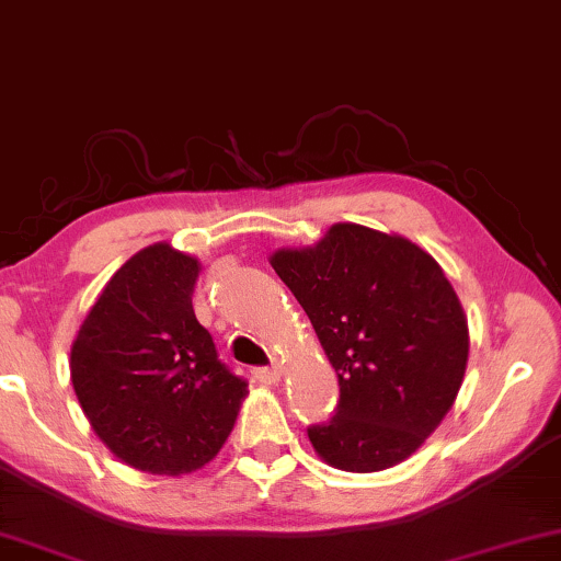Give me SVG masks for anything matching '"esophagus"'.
I'll return each mask as SVG.
<instances>
[{
	"label": "esophagus",
	"mask_w": 561,
	"mask_h": 561,
	"mask_svg": "<svg viewBox=\"0 0 561 561\" xmlns=\"http://www.w3.org/2000/svg\"><path fill=\"white\" fill-rule=\"evenodd\" d=\"M280 367H265V369H255V379L263 381V385H278L280 381Z\"/></svg>",
	"instance_id": "1"
}]
</instances>
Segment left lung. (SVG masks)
<instances>
[{"mask_svg":"<svg viewBox=\"0 0 561 561\" xmlns=\"http://www.w3.org/2000/svg\"><path fill=\"white\" fill-rule=\"evenodd\" d=\"M339 377L334 417L308 427L329 466L375 473L410 458L456 402L468 321L433 255L400 234L339 222L313 248L275 250Z\"/></svg>","mask_w":561,"mask_h":561,"instance_id":"1","label":"left lung"}]
</instances>
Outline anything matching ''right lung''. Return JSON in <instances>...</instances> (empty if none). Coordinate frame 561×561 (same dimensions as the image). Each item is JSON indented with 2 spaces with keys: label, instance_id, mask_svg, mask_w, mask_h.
Returning <instances> with one entry per match:
<instances>
[{
  "label": "right lung",
  "instance_id": "1",
  "mask_svg": "<svg viewBox=\"0 0 561 561\" xmlns=\"http://www.w3.org/2000/svg\"><path fill=\"white\" fill-rule=\"evenodd\" d=\"M199 271L167 242L139 250L105 283L70 348L72 389L95 435L144 473L182 476L213 460L248 394L194 316Z\"/></svg>",
  "mask_w": 561,
  "mask_h": 561
}]
</instances>
